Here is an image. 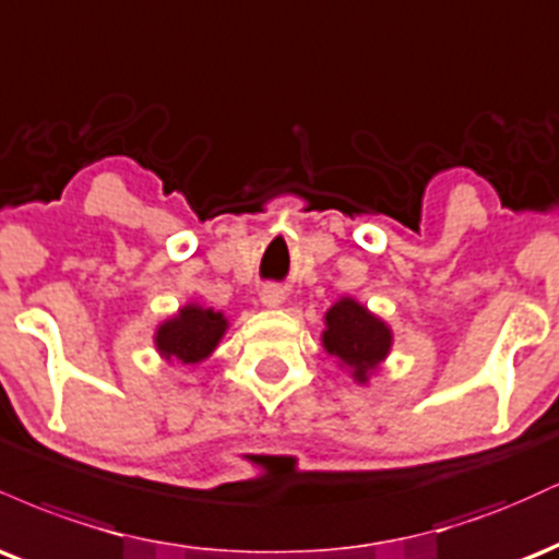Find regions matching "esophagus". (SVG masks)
Segmentation results:
<instances>
[{
	"instance_id": "esophagus-1",
	"label": "esophagus",
	"mask_w": 559,
	"mask_h": 559,
	"mask_svg": "<svg viewBox=\"0 0 559 559\" xmlns=\"http://www.w3.org/2000/svg\"><path fill=\"white\" fill-rule=\"evenodd\" d=\"M284 297H286V292L278 284H265L260 288V299L265 307H278L281 301H284Z\"/></svg>"
}]
</instances>
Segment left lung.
<instances>
[{
    "label": "left lung",
    "instance_id": "1",
    "mask_svg": "<svg viewBox=\"0 0 559 559\" xmlns=\"http://www.w3.org/2000/svg\"><path fill=\"white\" fill-rule=\"evenodd\" d=\"M325 325H329L323 331L325 349L349 365L357 381H365L368 370H373L389 355V329L355 299L336 301L325 316Z\"/></svg>",
    "mask_w": 559,
    "mask_h": 559
}]
</instances>
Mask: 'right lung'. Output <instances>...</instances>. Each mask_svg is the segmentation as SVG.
<instances>
[{
  "label": "right lung",
  "mask_w": 559,
  "mask_h": 559,
  "mask_svg": "<svg viewBox=\"0 0 559 559\" xmlns=\"http://www.w3.org/2000/svg\"><path fill=\"white\" fill-rule=\"evenodd\" d=\"M223 331H226V318L221 312L189 305L168 323L159 325L157 349L168 360L173 357V360H181L183 365H194L215 349Z\"/></svg>",
  "instance_id": "obj_1"
}]
</instances>
